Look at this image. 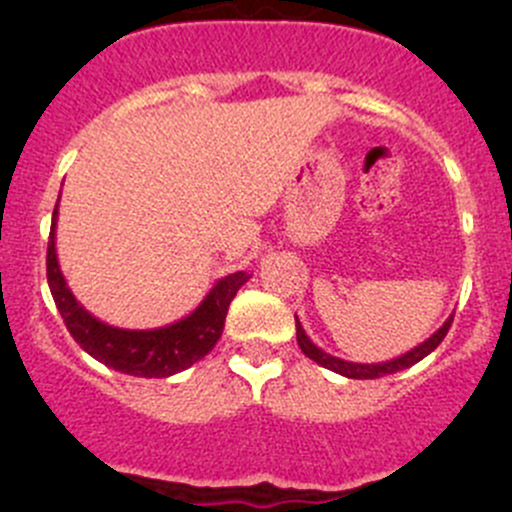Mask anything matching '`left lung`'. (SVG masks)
<instances>
[{"label": "left lung", "mask_w": 512, "mask_h": 512, "mask_svg": "<svg viewBox=\"0 0 512 512\" xmlns=\"http://www.w3.org/2000/svg\"><path fill=\"white\" fill-rule=\"evenodd\" d=\"M451 322H453V317H448L446 322H443V327L438 329V332H433L431 337L426 339V342H421V344H418V347L411 349V352L396 356V359L381 361V364H354V361H344V359H339V356H332V354L322 352V349H319L317 344H314L312 339L307 337V332H304V329H302V322H299L297 314H294V324H297V344H299V349H302V352L307 354L309 359L317 361L319 366H324V369L334 371V374L347 376V379H379V376L396 374V371H401V369H409V366L418 364V361H421L423 356L431 354L433 349H436L438 344L443 342V337H446L448 329H451Z\"/></svg>", "instance_id": "8db88e82"}]
</instances>
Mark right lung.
Masks as SVG:
<instances>
[{
  "instance_id": "obj_1",
  "label": "right lung",
  "mask_w": 512,
  "mask_h": 512,
  "mask_svg": "<svg viewBox=\"0 0 512 512\" xmlns=\"http://www.w3.org/2000/svg\"><path fill=\"white\" fill-rule=\"evenodd\" d=\"M56 215L54 208L49 232V250H46V280H49L51 297L64 317L66 329L76 339L86 354L94 356L101 364L131 376H146V379H165L178 371L188 369L205 354L213 352L223 334L227 307L237 289L247 282L245 272H232L215 282V287L205 294L203 302L173 324L158 329H121L101 322L94 314L81 307L74 297L64 275H61L59 260H56Z\"/></svg>"
}]
</instances>
